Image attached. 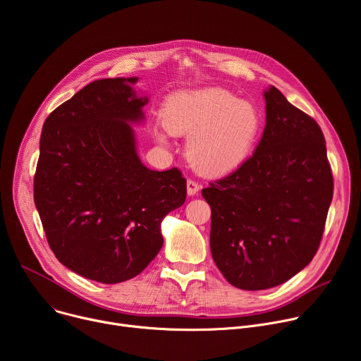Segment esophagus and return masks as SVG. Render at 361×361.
Segmentation results:
<instances>
[{
  "mask_svg": "<svg viewBox=\"0 0 361 361\" xmlns=\"http://www.w3.org/2000/svg\"><path fill=\"white\" fill-rule=\"evenodd\" d=\"M186 188H188V195H189V197L197 195L198 190H200V185H198V182L192 180V179H188V182H186Z\"/></svg>",
  "mask_w": 361,
  "mask_h": 361,
  "instance_id": "1",
  "label": "esophagus"
}]
</instances>
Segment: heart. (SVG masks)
<instances>
[{"label": "heart", "mask_w": 361, "mask_h": 361, "mask_svg": "<svg viewBox=\"0 0 361 361\" xmlns=\"http://www.w3.org/2000/svg\"><path fill=\"white\" fill-rule=\"evenodd\" d=\"M161 123L172 135H189L186 156L207 175L231 172L250 156L262 126L259 109L221 88L173 94L164 104ZM156 140L166 145L163 134Z\"/></svg>", "instance_id": "1"}]
</instances>
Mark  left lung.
<instances>
[{"label": "left lung", "mask_w": 361, "mask_h": 361, "mask_svg": "<svg viewBox=\"0 0 361 361\" xmlns=\"http://www.w3.org/2000/svg\"><path fill=\"white\" fill-rule=\"evenodd\" d=\"M263 97L266 126L256 152L202 189L212 259L244 290L282 285L311 263L334 189L317 121L271 85Z\"/></svg>", "instance_id": "1"}]
</instances>
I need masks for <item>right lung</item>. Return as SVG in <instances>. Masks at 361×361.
Instances as JSON below:
<instances>
[{
  "mask_svg": "<svg viewBox=\"0 0 361 361\" xmlns=\"http://www.w3.org/2000/svg\"><path fill=\"white\" fill-rule=\"evenodd\" d=\"M138 78L91 82L46 118L35 204L51 252L72 271L113 285L142 273L163 245L160 223L183 205L186 180L152 171L133 124L145 120Z\"/></svg>",
  "mask_w": 361,
  "mask_h": 361,
  "instance_id": "obj_1",
  "label": "right lung"
}]
</instances>
